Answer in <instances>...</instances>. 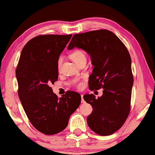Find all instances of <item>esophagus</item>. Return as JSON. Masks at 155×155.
<instances>
[{
  "label": "esophagus",
  "instance_id": "1",
  "mask_svg": "<svg viewBox=\"0 0 155 155\" xmlns=\"http://www.w3.org/2000/svg\"><path fill=\"white\" fill-rule=\"evenodd\" d=\"M81 103H85V101L84 100V98H83V94L81 95Z\"/></svg>",
  "mask_w": 155,
  "mask_h": 155
}]
</instances>
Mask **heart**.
I'll return each instance as SVG.
<instances>
[{
	"instance_id": "heart-1",
	"label": "heart",
	"mask_w": 155,
	"mask_h": 155,
	"mask_svg": "<svg viewBox=\"0 0 155 155\" xmlns=\"http://www.w3.org/2000/svg\"><path fill=\"white\" fill-rule=\"evenodd\" d=\"M71 58L76 64H78L81 60L86 58V55H85V54H84V52L83 51L76 50V51H74L72 52V54H71ZM62 61H63V58H62L61 57H60L59 58H58V62H57L58 69H60L61 68V64H62ZM81 86H82L81 84H79V88H81Z\"/></svg>"
}]
</instances>
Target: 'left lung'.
Here are the masks:
<instances>
[{
	"label": "left lung",
	"instance_id": "left-lung-1",
	"mask_svg": "<svg viewBox=\"0 0 155 155\" xmlns=\"http://www.w3.org/2000/svg\"><path fill=\"white\" fill-rule=\"evenodd\" d=\"M85 51L94 66L89 76V89H103L101 97L84 95L93 111L87 124L99 135H110L124 124L130 111L133 86L132 60L126 46L111 31H92L75 34L68 46Z\"/></svg>",
	"mask_w": 155,
	"mask_h": 155
}]
</instances>
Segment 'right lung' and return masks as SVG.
I'll return each instance as SVG.
<instances>
[{
	"instance_id": "obj_1",
	"label": "right lung",
	"mask_w": 155,
	"mask_h": 155,
	"mask_svg": "<svg viewBox=\"0 0 155 155\" xmlns=\"http://www.w3.org/2000/svg\"><path fill=\"white\" fill-rule=\"evenodd\" d=\"M71 36L41 35L32 38L23 47L15 71L23 108L33 126L45 134L63 131L81 103L77 92L68 91L58 99L50 87L57 81L58 60Z\"/></svg>"
}]
</instances>
